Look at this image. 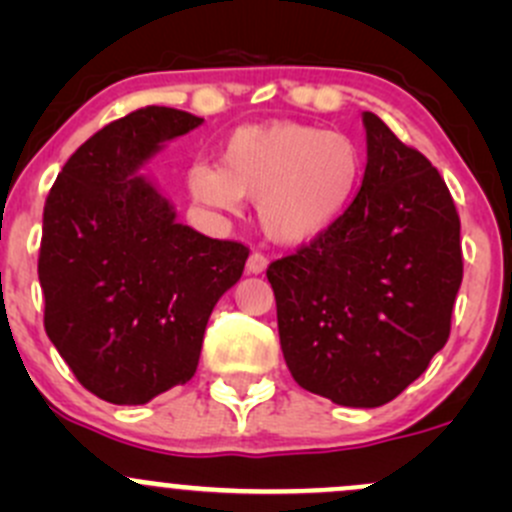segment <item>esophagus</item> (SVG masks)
Returning <instances> with one entry per match:
<instances>
[{
	"instance_id": "esophagus-1",
	"label": "esophagus",
	"mask_w": 512,
	"mask_h": 512,
	"mask_svg": "<svg viewBox=\"0 0 512 512\" xmlns=\"http://www.w3.org/2000/svg\"><path fill=\"white\" fill-rule=\"evenodd\" d=\"M267 257L262 255V252H252L250 257H247V272H250V275H262V272L267 270Z\"/></svg>"
}]
</instances>
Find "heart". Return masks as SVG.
<instances>
[{
  "label": "heart",
  "mask_w": 512,
  "mask_h": 512,
  "mask_svg": "<svg viewBox=\"0 0 512 512\" xmlns=\"http://www.w3.org/2000/svg\"><path fill=\"white\" fill-rule=\"evenodd\" d=\"M359 146L344 133L302 123L240 128L225 143L220 168L195 163L188 188L213 210L260 203L267 235L287 245L314 240L337 223L361 180Z\"/></svg>",
  "instance_id": "1"
}]
</instances>
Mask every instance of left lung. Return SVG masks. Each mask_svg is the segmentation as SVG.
Segmentation results:
<instances>
[{
	"label": "left lung",
	"mask_w": 512,
	"mask_h": 512,
	"mask_svg": "<svg viewBox=\"0 0 512 512\" xmlns=\"http://www.w3.org/2000/svg\"><path fill=\"white\" fill-rule=\"evenodd\" d=\"M366 170L337 223L267 267L294 381L339 406L389 404L451 334L461 218L431 160L364 113Z\"/></svg>",
	"instance_id": "obj_1"
}]
</instances>
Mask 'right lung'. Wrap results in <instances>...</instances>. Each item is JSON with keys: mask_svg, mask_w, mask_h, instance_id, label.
<instances>
[{"mask_svg": "<svg viewBox=\"0 0 512 512\" xmlns=\"http://www.w3.org/2000/svg\"><path fill=\"white\" fill-rule=\"evenodd\" d=\"M200 123L138 108L79 146L46 195L44 329L79 384L108 404H146L193 379L210 312L250 255L175 223L168 200L136 175L160 143Z\"/></svg>", "mask_w": 512, "mask_h": 512, "instance_id": "obj_1", "label": "right lung"}]
</instances>
